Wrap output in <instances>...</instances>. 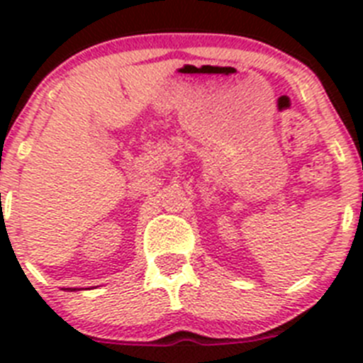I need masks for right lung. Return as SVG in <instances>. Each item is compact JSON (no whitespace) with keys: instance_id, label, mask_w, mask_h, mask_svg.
I'll list each match as a JSON object with an SVG mask.
<instances>
[{"instance_id":"right-lung-1","label":"right lung","mask_w":363,"mask_h":363,"mask_svg":"<svg viewBox=\"0 0 363 363\" xmlns=\"http://www.w3.org/2000/svg\"><path fill=\"white\" fill-rule=\"evenodd\" d=\"M74 291H76V289H74Z\"/></svg>"}]
</instances>
